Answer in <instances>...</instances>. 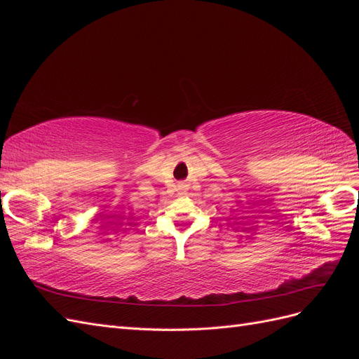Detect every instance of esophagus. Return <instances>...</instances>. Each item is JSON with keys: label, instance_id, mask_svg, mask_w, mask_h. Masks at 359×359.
<instances>
[{"label": "esophagus", "instance_id": "34e87169", "mask_svg": "<svg viewBox=\"0 0 359 359\" xmlns=\"http://www.w3.org/2000/svg\"><path fill=\"white\" fill-rule=\"evenodd\" d=\"M180 189L184 190V189H186V186H184V184H180Z\"/></svg>", "mask_w": 359, "mask_h": 359}]
</instances>
